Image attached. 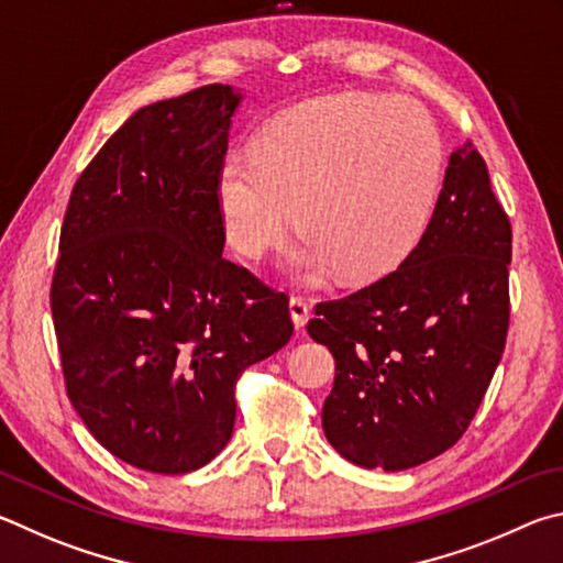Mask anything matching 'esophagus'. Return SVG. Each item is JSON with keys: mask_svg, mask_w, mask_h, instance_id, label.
I'll use <instances>...</instances> for the list:
<instances>
[{"mask_svg": "<svg viewBox=\"0 0 563 563\" xmlns=\"http://www.w3.org/2000/svg\"><path fill=\"white\" fill-rule=\"evenodd\" d=\"M289 311H291V319H294V327L297 329H303V323H307L309 319V301L299 297V294H294V297L289 299Z\"/></svg>", "mask_w": 563, "mask_h": 563, "instance_id": "34e87169", "label": "esophagus"}]
</instances>
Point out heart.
Returning a JSON list of instances; mask_svg holds the SVG:
<instances>
[{"label":"heart","instance_id":"b5f03b06","mask_svg":"<svg viewBox=\"0 0 563 563\" xmlns=\"http://www.w3.org/2000/svg\"><path fill=\"white\" fill-rule=\"evenodd\" d=\"M442 145L432 118L408 98L351 93L276 118L250 153H230L214 183L230 244L246 260L303 240L289 264L307 279L336 266L373 282L406 260L435 210Z\"/></svg>","mask_w":563,"mask_h":563}]
</instances>
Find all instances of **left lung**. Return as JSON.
I'll list each match as a JSON object with an SVG mask.
<instances>
[{
	"label": "left lung",
	"instance_id": "left-lung-1",
	"mask_svg": "<svg viewBox=\"0 0 563 563\" xmlns=\"http://www.w3.org/2000/svg\"><path fill=\"white\" fill-rule=\"evenodd\" d=\"M509 262V217L467 141L416 250L307 327L336 358L321 426L343 457L398 472L465 435L505 353Z\"/></svg>",
	"mask_w": 563,
	"mask_h": 563
}]
</instances>
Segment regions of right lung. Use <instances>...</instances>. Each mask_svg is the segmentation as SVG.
<instances>
[{"label":"right lung","mask_w":563,"mask_h":563,"mask_svg":"<svg viewBox=\"0 0 563 563\" xmlns=\"http://www.w3.org/2000/svg\"><path fill=\"white\" fill-rule=\"evenodd\" d=\"M242 96L135 111L68 200L52 282L66 396L128 465L185 475L232 438L242 373L291 339L289 297L224 260L214 183Z\"/></svg>","instance_id":"obj_1"}]
</instances>
